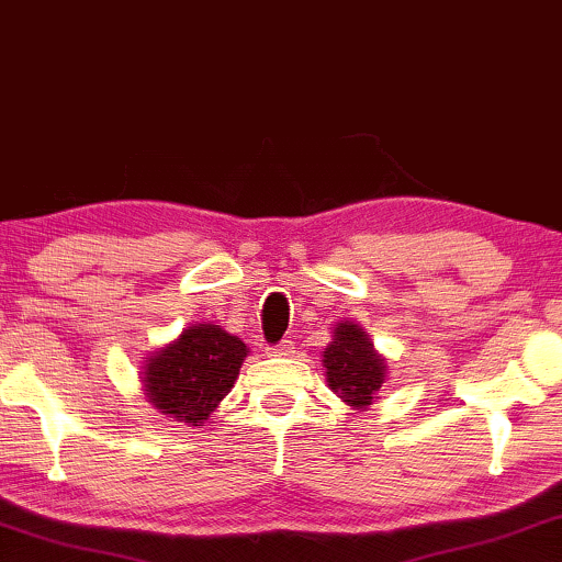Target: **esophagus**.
I'll list each match as a JSON object with an SVG mask.
<instances>
[{
    "instance_id": "obj_1",
    "label": "esophagus",
    "mask_w": 562,
    "mask_h": 562,
    "mask_svg": "<svg viewBox=\"0 0 562 562\" xmlns=\"http://www.w3.org/2000/svg\"><path fill=\"white\" fill-rule=\"evenodd\" d=\"M294 351H297V347H294V341L284 339V341H280L278 347L272 349V357H294Z\"/></svg>"
}]
</instances>
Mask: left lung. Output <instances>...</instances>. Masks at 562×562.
Masks as SVG:
<instances>
[{"label": "left lung", "mask_w": 562, "mask_h": 562, "mask_svg": "<svg viewBox=\"0 0 562 562\" xmlns=\"http://www.w3.org/2000/svg\"><path fill=\"white\" fill-rule=\"evenodd\" d=\"M322 367L327 369L325 376L331 392L351 408H367L379 398L386 379L384 357L376 355L369 335L355 322L335 325V335L322 355Z\"/></svg>", "instance_id": "1"}]
</instances>
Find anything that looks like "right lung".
<instances>
[{"label":"right lung","mask_w":562,"mask_h":562,"mask_svg":"<svg viewBox=\"0 0 562 562\" xmlns=\"http://www.w3.org/2000/svg\"><path fill=\"white\" fill-rule=\"evenodd\" d=\"M245 357L240 337L217 325H193L146 357L140 382L160 414L201 429L233 389Z\"/></svg>","instance_id":"1"}]
</instances>
